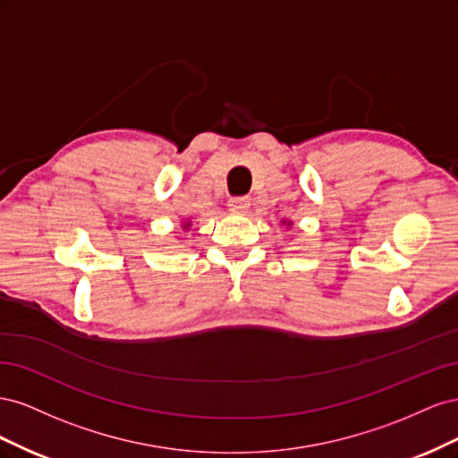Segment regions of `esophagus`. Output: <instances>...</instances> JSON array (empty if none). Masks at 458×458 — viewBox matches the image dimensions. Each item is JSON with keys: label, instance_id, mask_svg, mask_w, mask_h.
<instances>
[{"label": "esophagus", "instance_id": "obj_1", "mask_svg": "<svg viewBox=\"0 0 458 458\" xmlns=\"http://www.w3.org/2000/svg\"><path fill=\"white\" fill-rule=\"evenodd\" d=\"M227 206H229L231 212L242 214V212L248 210V206H250V199H248V197H233V199H229Z\"/></svg>", "mask_w": 458, "mask_h": 458}]
</instances>
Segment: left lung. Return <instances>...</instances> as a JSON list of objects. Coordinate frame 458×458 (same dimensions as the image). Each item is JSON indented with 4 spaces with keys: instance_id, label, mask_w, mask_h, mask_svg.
Listing matches in <instances>:
<instances>
[{
    "instance_id": "left-lung-1",
    "label": "left lung",
    "mask_w": 458,
    "mask_h": 458,
    "mask_svg": "<svg viewBox=\"0 0 458 458\" xmlns=\"http://www.w3.org/2000/svg\"><path fill=\"white\" fill-rule=\"evenodd\" d=\"M283 224H286V221H283ZM288 225H290V221H288Z\"/></svg>"
}]
</instances>
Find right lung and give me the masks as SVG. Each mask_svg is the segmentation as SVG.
<instances>
[{"label": "right lung", "mask_w": 458, "mask_h": 458, "mask_svg": "<svg viewBox=\"0 0 458 458\" xmlns=\"http://www.w3.org/2000/svg\"><path fill=\"white\" fill-rule=\"evenodd\" d=\"M183 227H185V229H189V227H191V224H189V221H187V224H185Z\"/></svg>", "instance_id": "obj_1"}]
</instances>
